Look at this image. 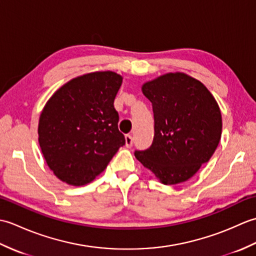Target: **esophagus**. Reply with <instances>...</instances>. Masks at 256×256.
Segmentation results:
<instances>
[{
	"label": "esophagus",
	"instance_id": "1",
	"mask_svg": "<svg viewBox=\"0 0 256 256\" xmlns=\"http://www.w3.org/2000/svg\"><path fill=\"white\" fill-rule=\"evenodd\" d=\"M125 146H126L128 148L133 146V138L131 135H125Z\"/></svg>",
	"mask_w": 256,
	"mask_h": 256
}]
</instances>
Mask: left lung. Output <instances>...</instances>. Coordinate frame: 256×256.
Segmentation results:
<instances>
[{
  "mask_svg": "<svg viewBox=\"0 0 256 256\" xmlns=\"http://www.w3.org/2000/svg\"><path fill=\"white\" fill-rule=\"evenodd\" d=\"M152 102L154 138L135 157L164 184L188 180L214 155L221 138L222 118L204 84L182 72L160 76L142 86Z\"/></svg>",
  "mask_w": 256,
  "mask_h": 256,
  "instance_id": "8db88e82",
  "label": "left lung"
}]
</instances>
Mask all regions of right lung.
I'll return each mask as SVG.
<instances>
[{
	"label": "right lung",
	"instance_id": "1",
	"mask_svg": "<svg viewBox=\"0 0 256 256\" xmlns=\"http://www.w3.org/2000/svg\"><path fill=\"white\" fill-rule=\"evenodd\" d=\"M122 76L96 72L74 78L47 101L38 142L55 176L72 186L91 182L125 144L114 99Z\"/></svg>",
	"mask_w": 256,
	"mask_h": 256
}]
</instances>
